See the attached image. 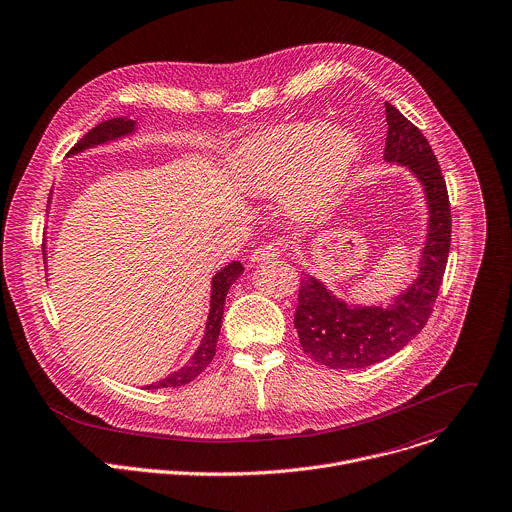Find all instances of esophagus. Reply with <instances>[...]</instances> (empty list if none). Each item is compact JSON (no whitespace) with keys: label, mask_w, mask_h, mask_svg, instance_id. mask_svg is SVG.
Here are the masks:
<instances>
[{"label":"esophagus","mask_w":512,"mask_h":512,"mask_svg":"<svg viewBox=\"0 0 512 512\" xmlns=\"http://www.w3.org/2000/svg\"><path fill=\"white\" fill-rule=\"evenodd\" d=\"M281 245H277V243H265V245H261V247H257L255 251H253V255H251V261L253 263H259V261H269V259H275V257H279L281 255Z\"/></svg>","instance_id":"obj_1"}]
</instances>
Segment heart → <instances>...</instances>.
Instances as JSON below:
<instances>
[{
	"instance_id": "b5f03b06",
	"label": "heart",
	"mask_w": 512,
	"mask_h": 512,
	"mask_svg": "<svg viewBox=\"0 0 512 512\" xmlns=\"http://www.w3.org/2000/svg\"><path fill=\"white\" fill-rule=\"evenodd\" d=\"M358 158L356 136L339 126L293 122L257 132L231 158L241 193L271 199L287 193L299 221L323 217L342 193Z\"/></svg>"
}]
</instances>
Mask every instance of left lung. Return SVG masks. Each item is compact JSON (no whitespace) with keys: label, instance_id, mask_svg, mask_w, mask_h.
Wrapping results in <instances>:
<instances>
[{"label":"left lung","instance_id":"1","mask_svg":"<svg viewBox=\"0 0 512 512\" xmlns=\"http://www.w3.org/2000/svg\"><path fill=\"white\" fill-rule=\"evenodd\" d=\"M388 136L384 160L408 166L422 183L428 205V235L420 275L388 307L350 305L313 275L301 277L295 329L303 352L331 370L374 366L414 339L426 325L442 285L450 251V201L436 154L426 136L396 106L386 102Z\"/></svg>","mask_w":512,"mask_h":512}]
</instances>
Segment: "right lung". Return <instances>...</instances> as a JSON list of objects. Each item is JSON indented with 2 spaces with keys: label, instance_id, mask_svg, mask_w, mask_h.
<instances>
[{
  "label": "right lung",
  "instance_id": "1",
  "mask_svg": "<svg viewBox=\"0 0 512 512\" xmlns=\"http://www.w3.org/2000/svg\"><path fill=\"white\" fill-rule=\"evenodd\" d=\"M136 130V122L122 116V118H110L104 120L100 124H96L92 130H88L86 136H82L68 152V156L78 154L86 148L98 146V144H106L110 140L128 136ZM245 271V267L239 261L229 263L227 267H223L215 277H213V287H211V309H209V317H207V325H205V335L203 342L199 346V350L195 352V356L179 370L168 374L164 380L154 382L150 386H146L144 390H158V388H179L185 386L189 382H193L215 358L217 352V339L221 333V321H223V311H225V297L229 293V287L241 277V273Z\"/></svg>",
  "mask_w": 512,
  "mask_h": 512
}]
</instances>
